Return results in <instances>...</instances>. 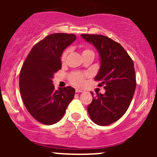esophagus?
Segmentation results:
<instances>
[{"instance_id":"obj_1","label":"esophagus","mask_w":157,"mask_h":157,"mask_svg":"<svg viewBox=\"0 0 157 157\" xmlns=\"http://www.w3.org/2000/svg\"><path fill=\"white\" fill-rule=\"evenodd\" d=\"M75 91H76V93H80V92H83V91H82V90H80V89H77L76 90H75Z\"/></svg>"}]
</instances>
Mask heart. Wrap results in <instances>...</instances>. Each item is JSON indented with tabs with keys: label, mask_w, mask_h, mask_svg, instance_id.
<instances>
[{
	"label": "heart",
	"mask_w": 157,
	"mask_h": 157,
	"mask_svg": "<svg viewBox=\"0 0 157 157\" xmlns=\"http://www.w3.org/2000/svg\"><path fill=\"white\" fill-rule=\"evenodd\" d=\"M86 52H89V50H84L82 52V53ZM66 56H67V51H65L62 54V56H61V60H62V61H64L66 60ZM69 80L75 86L81 87V86H83L85 85V82H86V75L80 72L71 73L69 75Z\"/></svg>",
	"instance_id": "heart-1"
}]
</instances>
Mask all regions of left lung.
<instances>
[{
    "label": "left lung",
    "instance_id": "obj_1",
    "mask_svg": "<svg viewBox=\"0 0 157 157\" xmlns=\"http://www.w3.org/2000/svg\"><path fill=\"white\" fill-rule=\"evenodd\" d=\"M96 48L100 57V68L95 77L101 81L105 94L97 93L88 106L91 120L99 125H109L125 114L136 89L134 62L124 48L112 39L100 35H81Z\"/></svg>",
    "mask_w": 157,
    "mask_h": 157
}]
</instances>
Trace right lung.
Here are the masks:
<instances>
[{"instance_id":"1","label":"right lung","mask_w":157,"mask_h":157,"mask_svg":"<svg viewBox=\"0 0 157 157\" xmlns=\"http://www.w3.org/2000/svg\"><path fill=\"white\" fill-rule=\"evenodd\" d=\"M76 40V35L55 33L36 44L23 63L19 77L21 97L27 111L36 120L52 125L62 119L75 97L71 86L55 89L54 74L62 67L63 52Z\"/></svg>"}]
</instances>
